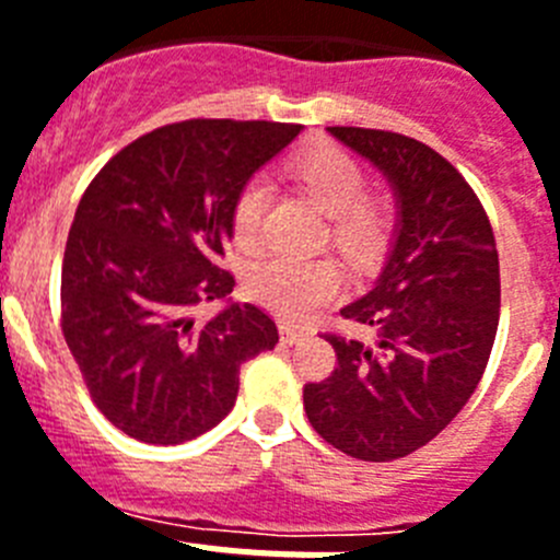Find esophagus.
Here are the masks:
<instances>
[{
	"instance_id": "obj_1",
	"label": "esophagus",
	"mask_w": 560,
	"mask_h": 560,
	"mask_svg": "<svg viewBox=\"0 0 560 560\" xmlns=\"http://www.w3.org/2000/svg\"><path fill=\"white\" fill-rule=\"evenodd\" d=\"M311 330L308 328H300V325H291V323H280V339L285 341V345H294V341L305 339Z\"/></svg>"
}]
</instances>
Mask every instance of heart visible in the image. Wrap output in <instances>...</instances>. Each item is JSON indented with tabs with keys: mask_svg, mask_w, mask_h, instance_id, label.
Segmentation results:
<instances>
[{
	"mask_svg": "<svg viewBox=\"0 0 560 560\" xmlns=\"http://www.w3.org/2000/svg\"><path fill=\"white\" fill-rule=\"evenodd\" d=\"M289 173L330 215V244L350 260H370L384 249L395 226V205L384 192H370L368 173L345 148L319 142L289 162ZM271 185L252 176L232 201V237L241 249L264 241ZM341 289V271L328 257L269 255L246 275L252 300L289 319H300L330 303Z\"/></svg>",
	"mask_w": 560,
	"mask_h": 560,
	"instance_id": "b5f03b06",
	"label": "heart"
}]
</instances>
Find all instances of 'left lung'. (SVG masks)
<instances>
[{
    "label": "left lung",
    "instance_id": "obj_1",
    "mask_svg": "<svg viewBox=\"0 0 560 560\" xmlns=\"http://www.w3.org/2000/svg\"><path fill=\"white\" fill-rule=\"evenodd\" d=\"M395 187L389 260L341 316L375 341L325 334L336 368L305 384L311 427L339 452L389 463L427 446L471 398L499 325V252L482 201L427 142L378 128L330 126Z\"/></svg>",
    "mask_w": 560,
    "mask_h": 560
}]
</instances>
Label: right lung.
Masks as SVG:
<instances>
[{
  "instance_id": "add662e5",
  "label": "right lung",
  "mask_w": 560,
  "mask_h": 560,
  "mask_svg": "<svg viewBox=\"0 0 560 560\" xmlns=\"http://www.w3.org/2000/svg\"><path fill=\"white\" fill-rule=\"evenodd\" d=\"M303 126L182 120L117 151L89 182L61 266V334L95 407L128 438L176 446L230 415L241 364L277 345L257 305L224 300L232 201Z\"/></svg>"
}]
</instances>
